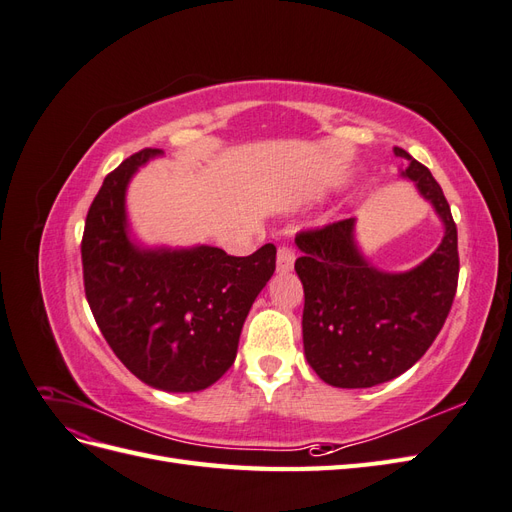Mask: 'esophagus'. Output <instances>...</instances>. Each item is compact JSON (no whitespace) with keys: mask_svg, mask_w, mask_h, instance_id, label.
<instances>
[{"mask_svg":"<svg viewBox=\"0 0 512 512\" xmlns=\"http://www.w3.org/2000/svg\"><path fill=\"white\" fill-rule=\"evenodd\" d=\"M294 267V252L290 247H280L277 250V273H290Z\"/></svg>","mask_w":512,"mask_h":512,"instance_id":"obj_1","label":"esophagus"}]
</instances>
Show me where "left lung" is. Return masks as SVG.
Masks as SVG:
<instances>
[{"label":"left lung","mask_w":512,"mask_h":512,"mask_svg":"<svg viewBox=\"0 0 512 512\" xmlns=\"http://www.w3.org/2000/svg\"><path fill=\"white\" fill-rule=\"evenodd\" d=\"M399 175L416 185L444 226L440 245L408 271H384L356 239V218L297 237L305 292L303 350L322 382L369 389L408 371L438 337L459 277L457 226L429 168L395 147Z\"/></svg>","instance_id":"left-lung-1"}]
</instances>
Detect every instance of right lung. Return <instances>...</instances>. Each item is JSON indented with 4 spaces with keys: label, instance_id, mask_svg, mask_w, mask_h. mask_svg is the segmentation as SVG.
I'll use <instances>...</instances> for the list:
<instances>
[{
    "label": "right lung",
    "instance_id": "1",
    "mask_svg": "<svg viewBox=\"0 0 512 512\" xmlns=\"http://www.w3.org/2000/svg\"><path fill=\"white\" fill-rule=\"evenodd\" d=\"M162 149L123 160L89 207L83 235L85 294L98 327L151 389L196 393L235 363L243 322L275 271V245L252 256L220 247L147 245L128 218V185Z\"/></svg>",
    "mask_w": 512,
    "mask_h": 512
}]
</instances>
